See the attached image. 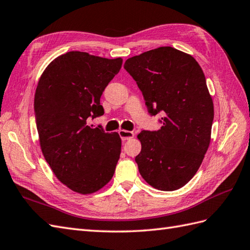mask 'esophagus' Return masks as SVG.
Here are the masks:
<instances>
[{
	"mask_svg": "<svg viewBox=\"0 0 250 250\" xmlns=\"http://www.w3.org/2000/svg\"><path fill=\"white\" fill-rule=\"evenodd\" d=\"M118 134L120 138L123 139V142H125V140H129L131 138L134 137V133L131 132V131H126V130H119L118 131Z\"/></svg>",
	"mask_w": 250,
	"mask_h": 250,
	"instance_id": "obj_1",
	"label": "esophagus"
}]
</instances>
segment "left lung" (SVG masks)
<instances>
[{"instance_id": "left-lung-1", "label": "left lung", "mask_w": 250, "mask_h": 250, "mask_svg": "<svg viewBox=\"0 0 250 250\" xmlns=\"http://www.w3.org/2000/svg\"><path fill=\"white\" fill-rule=\"evenodd\" d=\"M151 116L162 114L157 131H142L135 157L144 180L158 190L174 191L195 175L210 144L213 102L193 57L158 47L125 63Z\"/></svg>"}]
</instances>
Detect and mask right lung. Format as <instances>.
I'll return each mask as SVG.
<instances>
[{
    "instance_id": "1",
    "label": "right lung",
    "mask_w": 250,
    "mask_h": 250,
    "mask_svg": "<svg viewBox=\"0 0 250 250\" xmlns=\"http://www.w3.org/2000/svg\"><path fill=\"white\" fill-rule=\"evenodd\" d=\"M123 59L68 52L44 70L35 95V118L45 161L58 180L88 194L111 181L120 156L118 133L87 125L104 114L102 92Z\"/></svg>"
}]
</instances>
